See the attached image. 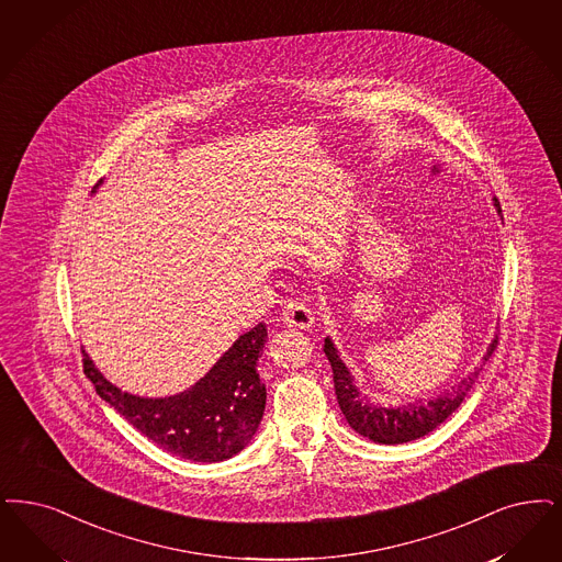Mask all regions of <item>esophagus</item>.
Masks as SVG:
<instances>
[{
  "label": "esophagus",
  "mask_w": 562,
  "mask_h": 562,
  "mask_svg": "<svg viewBox=\"0 0 562 562\" xmlns=\"http://www.w3.org/2000/svg\"><path fill=\"white\" fill-rule=\"evenodd\" d=\"M282 322L291 328H310L314 324V314L303 299H289L282 312Z\"/></svg>",
  "instance_id": "34e87169"
}]
</instances>
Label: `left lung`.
Segmentation results:
<instances>
[{
    "instance_id": "left-lung-1",
    "label": "left lung",
    "mask_w": 562,
    "mask_h": 562,
    "mask_svg": "<svg viewBox=\"0 0 562 562\" xmlns=\"http://www.w3.org/2000/svg\"><path fill=\"white\" fill-rule=\"evenodd\" d=\"M495 206L502 213L497 199H495ZM495 347H497V337L490 345L487 356L483 360H490ZM324 353L333 366L335 393H337L338 405H340L347 423L356 428L358 432H361L363 437H368L376 443H386V446L407 443V441L420 439L432 428L439 427L443 420H448L451 412H456L460 404L464 402V397L469 395V391L474 384V379L481 372V368H476L471 376H467L464 381L458 382L456 386L448 389L443 395H439L430 402H418V404L389 409V407L372 405L366 397H361L349 370L338 358L337 349L330 342V338H326V342H324Z\"/></svg>"
}]
</instances>
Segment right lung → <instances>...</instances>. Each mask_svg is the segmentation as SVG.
Listing matches in <instances>:
<instances>
[{
  "label": "right lung",
  "instance_id": "right-lung-1",
  "mask_svg": "<svg viewBox=\"0 0 562 562\" xmlns=\"http://www.w3.org/2000/svg\"><path fill=\"white\" fill-rule=\"evenodd\" d=\"M266 324L238 338L224 358L190 391L165 400L121 393L83 353V372L98 395L142 435L183 460L222 462L245 449L266 409V384L257 361L266 345Z\"/></svg>",
  "mask_w": 562,
  "mask_h": 562
}]
</instances>
